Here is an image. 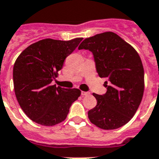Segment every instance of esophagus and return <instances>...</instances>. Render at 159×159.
<instances>
[{
  "mask_svg": "<svg viewBox=\"0 0 159 159\" xmlns=\"http://www.w3.org/2000/svg\"><path fill=\"white\" fill-rule=\"evenodd\" d=\"M81 94H82V96H88L90 95V93H88V92H83V91H82Z\"/></svg>",
  "mask_w": 159,
  "mask_h": 159,
  "instance_id": "1",
  "label": "esophagus"
}]
</instances>
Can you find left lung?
<instances>
[{
  "mask_svg": "<svg viewBox=\"0 0 159 159\" xmlns=\"http://www.w3.org/2000/svg\"><path fill=\"white\" fill-rule=\"evenodd\" d=\"M78 49L91 51L100 77H107V93H93L97 105L88 111L93 124L104 130L125 125L134 116L144 92V70L139 53L112 31L97 34L83 41Z\"/></svg>",
  "mask_w": 159,
  "mask_h": 159,
  "instance_id": "left-lung-1",
  "label": "left lung"
}]
</instances>
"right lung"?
Wrapping results in <instances>:
<instances>
[{
  "mask_svg": "<svg viewBox=\"0 0 159 159\" xmlns=\"http://www.w3.org/2000/svg\"><path fill=\"white\" fill-rule=\"evenodd\" d=\"M82 37L70 41L51 38L26 47L13 66L14 90L23 112L35 123L54 126L63 122L70 107L81 95L77 88L52 85L64 61L79 45Z\"/></svg>",
  "mask_w": 159,
  "mask_h": 159,
  "instance_id": "add662e5",
  "label": "right lung"
}]
</instances>
